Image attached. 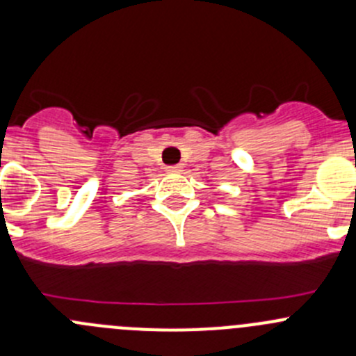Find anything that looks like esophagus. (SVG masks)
I'll return each mask as SVG.
<instances>
[{"label":"esophagus","instance_id":"34e87169","mask_svg":"<svg viewBox=\"0 0 356 356\" xmlns=\"http://www.w3.org/2000/svg\"><path fill=\"white\" fill-rule=\"evenodd\" d=\"M167 172H170V174H177V172H181V165H168Z\"/></svg>","mask_w":356,"mask_h":356}]
</instances>
